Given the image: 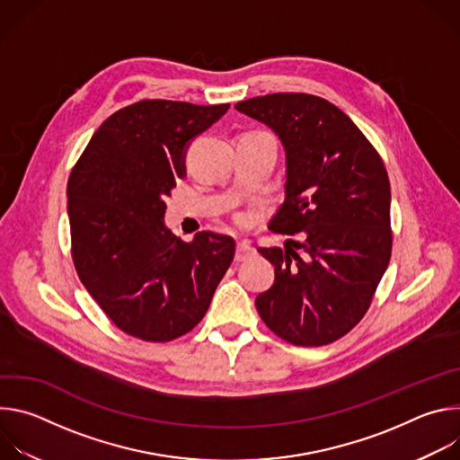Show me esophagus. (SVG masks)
Instances as JSON below:
<instances>
[{
	"label": "esophagus",
	"mask_w": 460,
	"mask_h": 460,
	"mask_svg": "<svg viewBox=\"0 0 460 460\" xmlns=\"http://www.w3.org/2000/svg\"><path fill=\"white\" fill-rule=\"evenodd\" d=\"M254 249L251 247V243L249 242H245V240H240L238 243H236V252H234V261H245V260H249L251 256H254Z\"/></svg>",
	"instance_id": "1"
}]
</instances>
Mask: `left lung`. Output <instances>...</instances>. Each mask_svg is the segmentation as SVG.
<instances>
[{
	"instance_id": "left-lung-1",
	"label": "left lung",
	"mask_w": 460,
	"mask_h": 460,
	"mask_svg": "<svg viewBox=\"0 0 460 460\" xmlns=\"http://www.w3.org/2000/svg\"><path fill=\"white\" fill-rule=\"evenodd\" d=\"M234 109L270 127L286 153L284 204L270 224L284 249L260 247L275 284L254 300L270 330L296 346L339 341L366 314L391 256L385 167L337 105L304 93Z\"/></svg>"
}]
</instances>
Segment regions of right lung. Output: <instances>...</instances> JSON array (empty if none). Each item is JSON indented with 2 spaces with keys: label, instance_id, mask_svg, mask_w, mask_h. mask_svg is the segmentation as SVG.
I'll return each mask as SVG.
<instances>
[{
  "label": "right lung",
  "instance_id": "1",
  "mask_svg": "<svg viewBox=\"0 0 460 460\" xmlns=\"http://www.w3.org/2000/svg\"><path fill=\"white\" fill-rule=\"evenodd\" d=\"M227 109L169 100L119 109L71 172L67 213L78 277L127 335L149 342L185 335L208 313L231 266V236L202 231L181 242L164 222L190 142Z\"/></svg>",
  "mask_w": 460,
  "mask_h": 460
}]
</instances>
